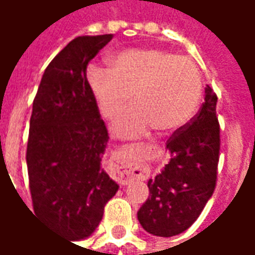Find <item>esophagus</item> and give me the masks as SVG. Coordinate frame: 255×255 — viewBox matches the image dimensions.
Returning <instances> with one entry per match:
<instances>
[{
  "instance_id": "1",
  "label": "esophagus",
  "mask_w": 255,
  "mask_h": 255,
  "mask_svg": "<svg viewBox=\"0 0 255 255\" xmlns=\"http://www.w3.org/2000/svg\"><path fill=\"white\" fill-rule=\"evenodd\" d=\"M115 172L119 179L124 183H128L133 179H147L150 175V169L142 162H128L124 164L123 161H117L115 165Z\"/></svg>"
}]
</instances>
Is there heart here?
Returning a JSON list of instances; mask_svg holds the SVG:
<instances>
[{
	"label": "heart",
	"mask_w": 255,
	"mask_h": 255,
	"mask_svg": "<svg viewBox=\"0 0 255 255\" xmlns=\"http://www.w3.org/2000/svg\"><path fill=\"white\" fill-rule=\"evenodd\" d=\"M90 91L108 120H115L129 102L133 106L117 120V138L143 136L154 128L168 133L194 116L202 95L197 64L158 49H133L113 56L109 68L90 65Z\"/></svg>",
	"instance_id": "b5f03b06"
}]
</instances>
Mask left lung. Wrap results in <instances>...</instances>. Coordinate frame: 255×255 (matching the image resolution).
Here are the masks:
<instances>
[{"mask_svg": "<svg viewBox=\"0 0 255 255\" xmlns=\"http://www.w3.org/2000/svg\"><path fill=\"white\" fill-rule=\"evenodd\" d=\"M216 105L217 97L206 86L198 115L166 143L171 160L149 179V198L138 210L139 223L151 235L171 238L184 232L213 195L220 151Z\"/></svg>", "mask_w": 255, "mask_h": 255, "instance_id": "obj_1", "label": "left lung"}]
</instances>
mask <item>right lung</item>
Returning <instances> with one entry per match:
<instances>
[{"mask_svg":"<svg viewBox=\"0 0 255 255\" xmlns=\"http://www.w3.org/2000/svg\"><path fill=\"white\" fill-rule=\"evenodd\" d=\"M113 34L78 36L42 76L32 104L27 168L34 212L69 241L89 238L119 184L102 168L108 129L87 83V65Z\"/></svg>","mask_w":255,"mask_h":255,"instance_id":"obj_1","label":"right lung"}]
</instances>
